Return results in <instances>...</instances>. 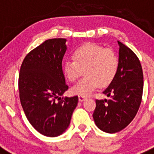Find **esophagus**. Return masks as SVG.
I'll use <instances>...</instances> for the list:
<instances>
[{
  "label": "esophagus",
  "instance_id": "obj_1",
  "mask_svg": "<svg viewBox=\"0 0 154 154\" xmlns=\"http://www.w3.org/2000/svg\"><path fill=\"white\" fill-rule=\"evenodd\" d=\"M85 96H79V100L80 102L84 101V100H85Z\"/></svg>",
  "mask_w": 154,
  "mask_h": 154
}]
</instances>
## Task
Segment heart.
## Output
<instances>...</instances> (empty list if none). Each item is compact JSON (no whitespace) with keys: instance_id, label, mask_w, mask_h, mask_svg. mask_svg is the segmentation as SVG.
I'll return each instance as SVG.
<instances>
[{"instance_id":"1","label":"heart","mask_w":154,"mask_h":154,"mask_svg":"<svg viewBox=\"0 0 154 154\" xmlns=\"http://www.w3.org/2000/svg\"><path fill=\"white\" fill-rule=\"evenodd\" d=\"M73 61L68 60L63 65L66 79L75 82L85 72L82 79L72 88L74 95L89 96L97 89L109 85L117 74L119 61L116 53L109 48L95 43H88L76 48L72 53Z\"/></svg>"}]
</instances>
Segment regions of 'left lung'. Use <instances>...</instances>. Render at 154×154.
I'll list each match as a JSON object with an SVG mask.
<instances>
[{
  "instance_id": "left-lung-1",
  "label": "left lung",
  "mask_w": 154,
  "mask_h": 154,
  "mask_svg": "<svg viewBox=\"0 0 154 154\" xmlns=\"http://www.w3.org/2000/svg\"><path fill=\"white\" fill-rule=\"evenodd\" d=\"M119 68L113 81L103 93L108 99H96L95 123L106 133L123 130L131 123L140 106L143 89L142 66L136 54L118 41Z\"/></svg>"
}]
</instances>
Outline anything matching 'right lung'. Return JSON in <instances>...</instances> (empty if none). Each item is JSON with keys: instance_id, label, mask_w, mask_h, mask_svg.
Returning <instances> with one entry per match:
<instances>
[{"instance_id": "1", "label": "right lung", "mask_w": 154, "mask_h": 154, "mask_svg": "<svg viewBox=\"0 0 154 154\" xmlns=\"http://www.w3.org/2000/svg\"><path fill=\"white\" fill-rule=\"evenodd\" d=\"M65 38H52L30 51L21 64L19 96L27 119L42 135L55 137L67 130L78 96L62 97L69 89L62 62Z\"/></svg>"}]
</instances>
